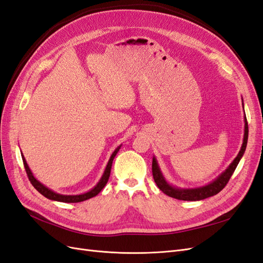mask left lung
Segmentation results:
<instances>
[{
    "label": "left lung",
    "mask_w": 263,
    "mask_h": 263,
    "mask_svg": "<svg viewBox=\"0 0 263 263\" xmlns=\"http://www.w3.org/2000/svg\"><path fill=\"white\" fill-rule=\"evenodd\" d=\"M242 106H243V103H242ZM247 141H248V123H247V118L245 115V130H243L242 145H241V148L239 150V153H238L237 157L234 159V161L228 165V168L224 172L220 173L216 179L213 180L211 183H209V184L203 185V186H198V187H193V189H183V187H178V186H174V185L170 184V183L166 181L165 178L163 177L160 166H159L157 159L154 156V158H153V176H154L156 184L164 194H166L170 197L177 198V200H181V201H201V200H204V198L216 195L226 186L230 177L233 176V173L236 170L238 163H239L240 159L242 158V156L245 154V150L247 147Z\"/></svg>",
    "instance_id": "1"
}]
</instances>
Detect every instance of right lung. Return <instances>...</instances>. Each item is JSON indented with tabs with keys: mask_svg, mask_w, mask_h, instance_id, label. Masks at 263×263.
<instances>
[{
	"mask_svg": "<svg viewBox=\"0 0 263 263\" xmlns=\"http://www.w3.org/2000/svg\"><path fill=\"white\" fill-rule=\"evenodd\" d=\"M121 147H122V145L118 146L114 150V153L112 154V156H110L109 160H108V162L106 164V168H105L104 172H103V176L101 177L100 181L97 183V185H95L93 189H91L90 191H87V192H85V193L77 194V195H65V194H59L57 192H53L52 190H50L49 187H47L46 185H44L43 183L39 182L34 177V174H33V172L30 171L29 166H28V164H27V162L25 160V158H24L23 154H22V159H23L24 166H25V170H26V173H27V176H28V179H29L30 183H31V184H33V186L42 195H44L47 198H49V200H51V201L63 202V203H79V202H83V201L89 200V198H91V197L97 196L101 192V191L103 190V187L106 185V183H107L108 178H109V174H110V169H112L113 160H114L116 154L119 151V149H121Z\"/></svg>",
	"mask_w": 263,
	"mask_h": 263,
	"instance_id": "right-lung-1",
	"label": "right lung"
}]
</instances>
